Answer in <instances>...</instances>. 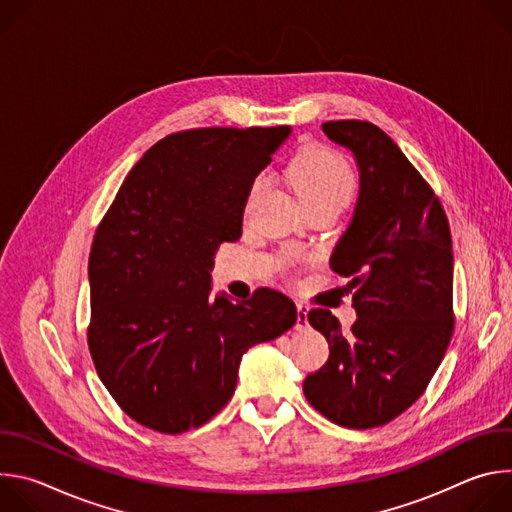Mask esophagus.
<instances>
[{"label":"esophagus","instance_id":"obj_1","mask_svg":"<svg viewBox=\"0 0 512 512\" xmlns=\"http://www.w3.org/2000/svg\"><path fill=\"white\" fill-rule=\"evenodd\" d=\"M308 328V308L304 304H298V320H296V330H306Z\"/></svg>","mask_w":512,"mask_h":512}]
</instances>
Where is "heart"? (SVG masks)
Listing matches in <instances>:
<instances>
[{"mask_svg":"<svg viewBox=\"0 0 512 512\" xmlns=\"http://www.w3.org/2000/svg\"><path fill=\"white\" fill-rule=\"evenodd\" d=\"M261 184L263 178H255L249 194L253 196ZM291 184L304 206L322 202L348 204L354 192V174L340 154L328 148H314L304 152L291 166Z\"/></svg>","mask_w":512,"mask_h":512,"instance_id":"b5f03b06","label":"heart"}]
</instances>
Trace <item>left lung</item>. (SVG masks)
<instances>
[{
    "label": "left lung",
    "mask_w": 512,
    "mask_h": 512,
    "mask_svg": "<svg viewBox=\"0 0 512 512\" xmlns=\"http://www.w3.org/2000/svg\"><path fill=\"white\" fill-rule=\"evenodd\" d=\"M348 150L358 198L330 267L350 277L356 322L344 334L330 310H312L330 356L304 395L330 421L369 429L411 407L440 367L454 332V255L440 200L399 145L367 121H328Z\"/></svg>",
    "instance_id": "8db88e82"
}]
</instances>
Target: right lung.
<instances>
[{
    "label": "right lung",
    "mask_w": 512,
    "mask_h": 512,
    "mask_svg": "<svg viewBox=\"0 0 512 512\" xmlns=\"http://www.w3.org/2000/svg\"><path fill=\"white\" fill-rule=\"evenodd\" d=\"M291 127L164 137L127 174L89 257V348L99 379L137 423L200 427L235 393L243 354L298 320L281 291L210 296L214 255L243 231L253 180Z\"/></svg>",
    "instance_id": "obj_1"
}]
</instances>
